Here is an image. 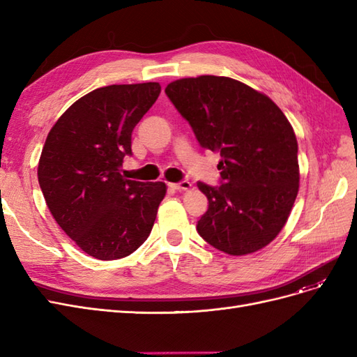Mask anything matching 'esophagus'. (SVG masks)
<instances>
[{"mask_svg": "<svg viewBox=\"0 0 357 357\" xmlns=\"http://www.w3.org/2000/svg\"><path fill=\"white\" fill-rule=\"evenodd\" d=\"M168 186L171 189H176V190H189L192 188V183L188 180H183L178 183H168Z\"/></svg>", "mask_w": 357, "mask_h": 357, "instance_id": "obj_1", "label": "esophagus"}]
</instances>
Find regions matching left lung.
Here are the masks:
<instances>
[{
    "instance_id": "8db88e82",
    "label": "left lung",
    "mask_w": 357,
    "mask_h": 357,
    "mask_svg": "<svg viewBox=\"0 0 357 357\" xmlns=\"http://www.w3.org/2000/svg\"><path fill=\"white\" fill-rule=\"evenodd\" d=\"M165 93L204 149L220 153L222 185L198 181L208 210L197 231L232 256L261 250L283 229L299 190L298 142L277 104L231 77L171 82Z\"/></svg>"
}]
</instances>
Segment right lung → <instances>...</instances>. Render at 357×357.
<instances>
[{
    "label": "right lung",
    "mask_w": 357,
    "mask_h": 357,
    "mask_svg": "<svg viewBox=\"0 0 357 357\" xmlns=\"http://www.w3.org/2000/svg\"><path fill=\"white\" fill-rule=\"evenodd\" d=\"M159 93L156 82L95 89L58 119L43 147L37 174L53 219L100 261L126 257L147 240L167 193L165 183L121 174L134 128Z\"/></svg>",
    "instance_id": "1"
}]
</instances>
